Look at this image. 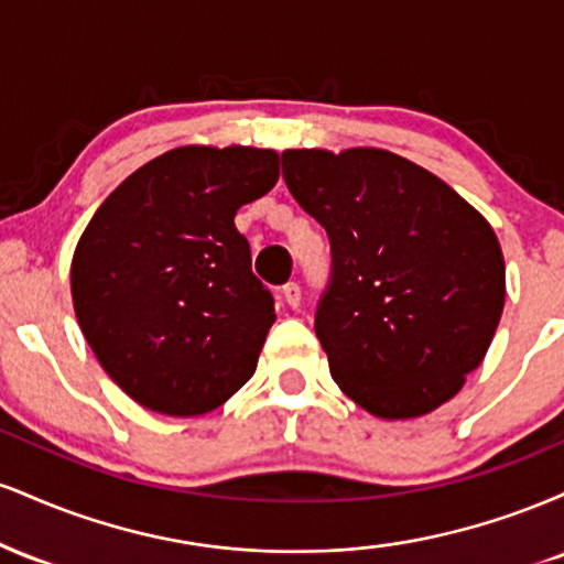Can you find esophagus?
Instances as JSON below:
<instances>
[{
    "label": "esophagus",
    "mask_w": 564,
    "mask_h": 564,
    "mask_svg": "<svg viewBox=\"0 0 564 564\" xmlns=\"http://www.w3.org/2000/svg\"><path fill=\"white\" fill-rule=\"evenodd\" d=\"M281 296L291 310H296V307H300V302H302V289L296 286V283H286V286L281 289Z\"/></svg>",
    "instance_id": "1"
}]
</instances>
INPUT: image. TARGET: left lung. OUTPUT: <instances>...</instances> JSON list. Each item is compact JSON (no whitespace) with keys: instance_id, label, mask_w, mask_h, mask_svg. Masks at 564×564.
<instances>
[{"instance_id":"left-lung-1","label":"left lung","mask_w":564,"mask_h":564,"mask_svg":"<svg viewBox=\"0 0 564 564\" xmlns=\"http://www.w3.org/2000/svg\"><path fill=\"white\" fill-rule=\"evenodd\" d=\"M281 159L291 196L332 241L315 334L336 384L390 422L448 403L503 313L507 268L488 219L381 148H291Z\"/></svg>"}]
</instances>
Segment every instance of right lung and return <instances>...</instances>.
<instances>
[{"instance_id":"1","label":"right lung","mask_w":564,"mask_h":564,"mask_svg":"<svg viewBox=\"0 0 564 564\" xmlns=\"http://www.w3.org/2000/svg\"><path fill=\"white\" fill-rule=\"evenodd\" d=\"M278 174L270 148L183 145L89 219L70 260L76 321L134 403L200 416L251 379L275 307L232 219Z\"/></svg>"}]
</instances>
